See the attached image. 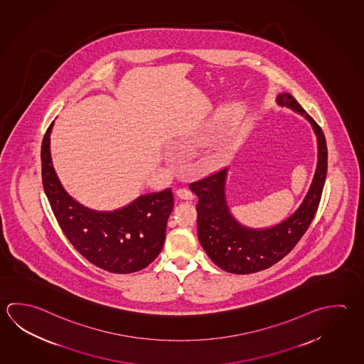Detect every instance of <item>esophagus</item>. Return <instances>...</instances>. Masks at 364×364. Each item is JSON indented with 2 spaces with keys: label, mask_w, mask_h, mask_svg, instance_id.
Instances as JSON below:
<instances>
[{
  "label": "esophagus",
  "mask_w": 364,
  "mask_h": 364,
  "mask_svg": "<svg viewBox=\"0 0 364 364\" xmlns=\"http://www.w3.org/2000/svg\"><path fill=\"white\" fill-rule=\"evenodd\" d=\"M176 193H177L179 198H183V200H192L193 198V193L188 188H178Z\"/></svg>",
  "instance_id": "1"
}]
</instances>
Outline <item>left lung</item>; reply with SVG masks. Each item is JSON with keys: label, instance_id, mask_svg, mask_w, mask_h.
<instances>
[{"label": "left lung", "instance_id": "obj_1", "mask_svg": "<svg viewBox=\"0 0 364 364\" xmlns=\"http://www.w3.org/2000/svg\"><path fill=\"white\" fill-rule=\"evenodd\" d=\"M279 105L300 112L309 120L318 139V164L311 190L298 210L282 223L268 230L245 228L232 218L225 204L227 169L192 182L198 195V236L208 257L230 273L247 274L263 271L286 257L303 237L317 212L327 174V144L322 128L290 93L277 97Z\"/></svg>", "mask_w": 364, "mask_h": 364}]
</instances>
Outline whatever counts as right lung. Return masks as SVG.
I'll use <instances>...</instances> for the list:
<instances>
[{
    "instance_id": "right-lung-1",
    "label": "right lung",
    "mask_w": 364,
    "mask_h": 364,
    "mask_svg": "<svg viewBox=\"0 0 364 364\" xmlns=\"http://www.w3.org/2000/svg\"><path fill=\"white\" fill-rule=\"evenodd\" d=\"M47 128L41 147L42 183L53 215L70 244L92 264L112 273H133L150 264L166 241V222L173 210L172 188L139 196L112 213L86 209L66 195L55 174Z\"/></svg>"
}]
</instances>
